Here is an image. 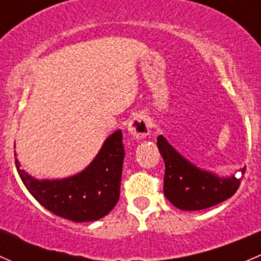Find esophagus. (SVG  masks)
<instances>
[{"mask_svg": "<svg viewBox=\"0 0 261 261\" xmlns=\"http://www.w3.org/2000/svg\"><path fill=\"white\" fill-rule=\"evenodd\" d=\"M128 133L135 139L146 138L150 133V122L144 115H138L128 122Z\"/></svg>", "mask_w": 261, "mask_h": 261, "instance_id": "1", "label": "esophagus"}]
</instances>
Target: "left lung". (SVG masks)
Segmentation results:
<instances>
[{
  "instance_id": "left-lung-1",
  "label": "left lung",
  "mask_w": 261,
  "mask_h": 261,
  "mask_svg": "<svg viewBox=\"0 0 261 261\" xmlns=\"http://www.w3.org/2000/svg\"><path fill=\"white\" fill-rule=\"evenodd\" d=\"M158 149L165 164L164 191L168 201L183 211H198L221 203L236 193L241 178H220L215 173L199 169L181 156L165 138L158 136ZM245 169H240L244 174Z\"/></svg>"
}]
</instances>
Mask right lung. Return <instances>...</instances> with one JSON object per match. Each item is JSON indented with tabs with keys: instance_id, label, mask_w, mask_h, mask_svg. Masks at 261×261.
I'll list each match as a JSON object with an SVG mask.
<instances>
[{
	"instance_id": "add662e5",
	"label": "right lung",
	"mask_w": 261,
	"mask_h": 261,
	"mask_svg": "<svg viewBox=\"0 0 261 261\" xmlns=\"http://www.w3.org/2000/svg\"><path fill=\"white\" fill-rule=\"evenodd\" d=\"M123 156L122 133L117 130L106 139L93 162L73 177L39 180L21 169L17 159L15 164L26 189L41 206L67 220L88 222L109 215L117 203Z\"/></svg>"
}]
</instances>
